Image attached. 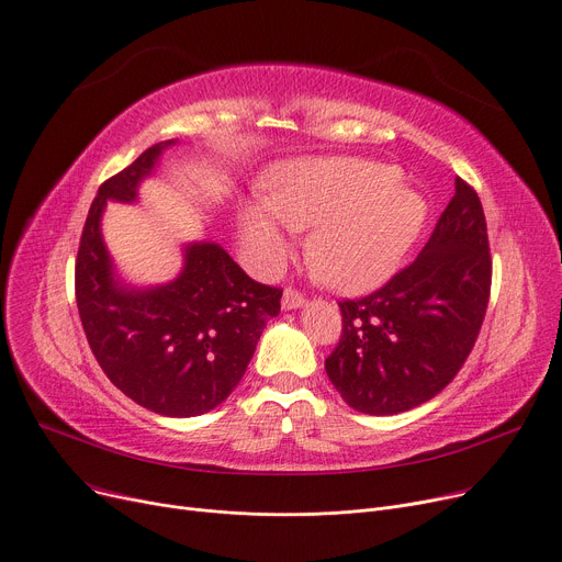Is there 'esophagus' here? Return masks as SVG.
<instances>
[{"label":"esophagus","mask_w":562,"mask_h":562,"mask_svg":"<svg viewBox=\"0 0 562 562\" xmlns=\"http://www.w3.org/2000/svg\"><path fill=\"white\" fill-rule=\"evenodd\" d=\"M305 305V299L301 296V293L296 289H286L282 293V310L284 312H291V310H299Z\"/></svg>","instance_id":"34e87169"}]
</instances>
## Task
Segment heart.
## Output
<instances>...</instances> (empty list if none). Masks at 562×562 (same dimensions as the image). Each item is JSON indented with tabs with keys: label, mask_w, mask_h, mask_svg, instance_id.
<instances>
[{
	"label": "heart",
	"mask_w": 562,
	"mask_h": 562,
	"mask_svg": "<svg viewBox=\"0 0 562 562\" xmlns=\"http://www.w3.org/2000/svg\"><path fill=\"white\" fill-rule=\"evenodd\" d=\"M398 168L352 157L301 159L271 168L263 200L239 206L236 225L248 263L276 273L291 252V229H310L307 259L341 293L385 284L422 236L426 198Z\"/></svg>",
	"instance_id": "heart-1"
}]
</instances>
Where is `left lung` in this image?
Masks as SVG:
<instances>
[{"instance_id":"8db88e82","label":"left lung","mask_w":562,"mask_h":562,"mask_svg":"<svg viewBox=\"0 0 562 562\" xmlns=\"http://www.w3.org/2000/svg\"><path fill=\"white\" fill-rule=\"evenodd\" d=\"M490 282L483 204L456 177V195L419 257L371 296L339 303L341 339L326 360L335 390L373 417L430 401L474 348Z\"/></svg>"}]
</instances>
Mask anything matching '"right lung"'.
Wrapping results in <instances>:
<instances>
[{
    "label": "right lung",
    "mask_w": 562,
    "mask_h": 562,
    "mask_svg": "<svg viewBox=\"0 0 562 562\" xmlns=\"http://www.w3.org/2000/svg\"><path fill=\"white\" fill-rule=\"evenodd\" d=\"M175 138L106 180L88 212L75 291L81 326L113 385L161 417H198L239 385L282 291L250 280L218 244L182 246V271L138 286L117 273L102 236L106 202L134 204Z\"/></svg>",
    "instance_id": "obj_1"
}]
</instances>
